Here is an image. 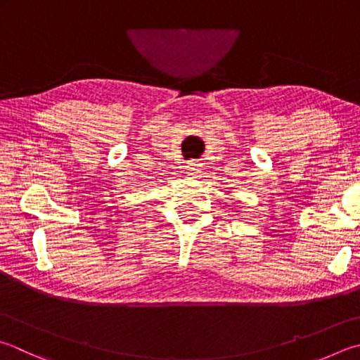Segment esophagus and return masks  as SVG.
I'll return each instance as SVG.
<instances>
[{
    "label": "esophagus",
    "mask_w": 360,
    "mask_h": 360,
    "mask_svg": "<svg viewBox=\"0 0 360 360\" xmlns=\"http://www.w3.org/2000/svg\"><path fill=\"white\" fill-rule=\"evenodd\" d=\"M188 172L189 175H193V177H198V175L202 172V162L199 160H191L188 162Z\"/></svg>",
    "instance_id": "esophagus-1"
}]
</instances>
